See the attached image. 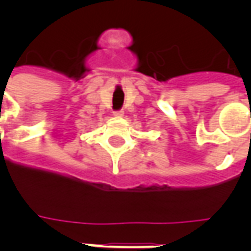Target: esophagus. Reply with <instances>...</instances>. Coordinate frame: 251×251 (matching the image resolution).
Wrapping results in <instances>:
<instances>
[{
    "label": "esophagus",
    "instance_id": "esophagus-1",
    "mask_svg": "<svg viewBox=\"0 0 251 251\" xmlns=\"http://www.w3.org/2000/svg\"><path fill=\"white\" fill-rule=\"evenodd\" d=\"M114 116H116V117H122V116H124V110H116V112H114Z\"/></svg>",
    "mask_w": 251,
    "mask_h": 251
}]
</instances>
